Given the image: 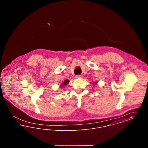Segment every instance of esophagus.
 <instances>
[{"mask_svg":"<svg viewBox=\"0 0 148 148\" xmlns=\"http://www.w3.org/2000/svg\"><path fill=\"white\" fill-rule=\"evenodd\" d=\"M75 77H76L77 79H80V78L82 77V76H81L80 75H77L75 76Z\"/></svg>","mask_w":148,"mask_h":148,"instance_id":"esophagus-1","label":"esophagus"}]
</instances>
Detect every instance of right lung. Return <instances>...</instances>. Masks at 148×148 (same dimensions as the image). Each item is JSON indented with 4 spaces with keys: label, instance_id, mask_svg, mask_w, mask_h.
<instances>
[{
    "label": "right lung",
    "instance_id": "obj_1",
    "mask_svg": "<svg viewBox=\"0 0 148 148\" xmlns=\"http://www.w3.org/2000/svg\"><path fill=\"white\" fill-rule=\"evenodd\" d=\"M68 82H69V80H65L64 81V82L63 83V86H64V85H66V84L68 83ZM60 86H62V85H60Z\"/></svg>",
    "mask_w": 148,
    "mask_h": 148
}]
</instances>
